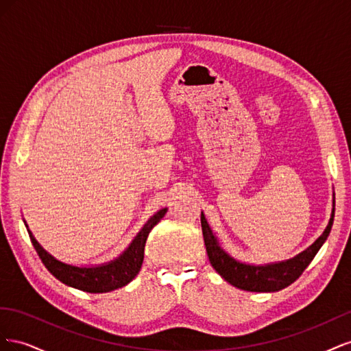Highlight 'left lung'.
Listing matches in <instances>:
<instances>
[{"mask_svg":"<svg viewBox=\"0 0 351 351\" xmlns=\"http://www.w3.org/2000/svg\"><path fill=\"white\" fill-rule=\"evenodd\" d=\"M334 212H335V195L332 197V212L329 218L328 226L322 234L315 240L313 244L303 250L302 253L295 254L294 258L265 263V265H253L240 262L236 258L221 247L217 234L212 231L210 226L205 218V214H200V224L202 232H204V240L206 246L208 258L214 269L231 285L237 287L244 291H254V293H274L280 291L285 287L293 284L300 277L302 272L307 268V265L312 262L315 254L322 247V244L328 239L331 227L334 222Z\"/></svg>","mask_w":351,"mask_h":351,"instance_id":"left-lung-1","label":"left lung"}]
</instances>
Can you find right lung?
Wrapping results in <instances>:
<instances>
[{
	"label": "right lung",
	"mask_w": 351,
	"mask_h": 351,
	"mask_svg": "<svg viewBox=\"0 0 351 351\" xmlns=\"http://www.w3.org/2000/svg\"><path fill=\"white\" fill-rule=\"evenodd\" d=\"M167 210L168 208H162L155 212L120 256H117L115 259L105 263L90 265V267H77V265L66 263L57 259L56 256H52L49 252H47L40 246V243L29 230L26 221H23L27 228L30 241L34 244L35 250L38 252L42 263L45 265V268L54 275L57 280H60L62 284H66L69 287H73V289H77L86 293H108L117 289H121V287L134 280L136 275L139 274L143 263L145 243L147 240V236H149L151 230L158 224V222L164 218Z\"/></svg>",
	"instance_id": "right-lung-1"
}]
</instances>
